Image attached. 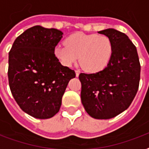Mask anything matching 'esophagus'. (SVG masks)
Instances as JSON below:
<instances>
[{
	"label": "esophagus",
	"instance_id": "obj_1",
	"mask_svg": "<svg viewBox=\"0 0 149 149\" xmlns=\"http://www.w3.org/2000/svg\"><path fill=\"white\" fill-rule=\"evenodd\" d=\"M75 72H76V77H79V70H76V71H75Z\"/></svg>",
	"mask_w": 149,
	"mask_h": 149
}]
</instances>
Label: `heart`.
Instances as JSON below:
<instances>
[{"label": "heart", "instance_id": "heart-1", "mask_svg": "<svg viewBox=\"0 0 149 149\" xmlns=\"http://www.w3.org/2000/svg\"><path fill=\"white\" fill-rule=\"evenodd\" d=\"M67 45H58L54 53L63 65L79 62L86 72H97L106 67L113 53V44L106 36L77 32L65 38Z\"/></svg>", "mask_w": 149, "mask_h": 149}]
</instances>
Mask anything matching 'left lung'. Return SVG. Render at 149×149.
Wrapping results in <instances>:
<instances>
[{"label":"left lung","instance_id":"left-lung-1","mask_svg":"<svg viewBox=\"0 0 149 149\" xmlns=\"http://www.w3.org/2000/svg\"><path fill=\"white\" fill-rule=\"evenodd\" d=\"M98 33L111 38L113 53L103 70L79 74L81 101L91 117L110 119L132 104L139 89L141 65L136 47L125 33L113 29Z\"/></svg>","mask_w":149,"mask_h":149}]
</instances>
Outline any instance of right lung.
<instances>
[{"mask_svg": "<svg viewBox=\"0 0 149 149\" xmlns=\"http://www.w3.org/2000/svg\"><path fill=\"white\" fill-rule=\"evenodd\" d=\"M63 35L36 25L20 35L9 52L10 91L22 111L33 118L48 119L58 113L66 86L76 77L54 53Z\"/></svg>", "mask_w": 149, "mask_h": 149, "instance_id": "add662e5", "label": "right lung"}]
</instances>
